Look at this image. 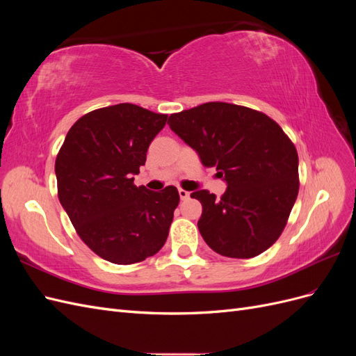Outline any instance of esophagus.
I'll list each match as a JSON object with an SVG mask.
<instances>
[{"label":"esophagus","mask_w":356,"mask_h":356,"mask_svg":"<svg viewBox=\"0 0 356 356\" xmlns=\"http://www.w3.org/2000/svg\"><path fill=\"white\" fill-rule=\"evenodd\" d=\"M178 193H179L181 200H187V199L190 197V191H187V190H184V188H179Z\"/></svg>","instance_id":"1"}]
</instances>
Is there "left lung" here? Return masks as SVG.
I'll use <instances>...</instances> for the list:
<instances>
[{"label": "left lung", "mask_w": 356, "mask_h": 356, "mask_svg": "<svg viewBox=\"0 0 356 356\" xmlns=\"http://www.w3.org/2000/svg\"><path fill=\"white\" fill-rule=\"evenodd\" d=\"M168 124L227 182L220 199L208 190L191 193L202 203L204 242L230 258L268 250L285 229L300 186L297 149L282 127L261 111L227 102L170 114Z\"/></svg>", "instance_id": "left-lung-1"}]
</instances>
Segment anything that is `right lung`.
<instances>
[{
  "instance_id": "obj_1",
  "label": "right lung",
  "mask_w": 356,
  "mask_h": 356,
  "mask_svg": "<svg viewBox=\"0 0 356 356\" xmlns=\"http://www.w3.org/2000/svg\"><path fill=\"white\" fill-rule=\"evenodd\" d=\"M168 114L117 104L80 117L55 163L58 197L80 239L104 260L134 264L165 245L178 190L134 184Z\"/></svg>"
}]
</instances>
